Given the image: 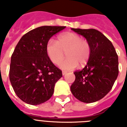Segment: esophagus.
Returning <instances> with one entry per match:
<instances>
[{"mask_svg":"<svg viewBox=\"0 0 127 127\" xmlns=\"http://www.w3.org/2000/svg\"><path fill=\"white\" fill-rule=\"evenodd\" d=\"M67 73V72H66V71H63V72H62V74H63V75H65Z\"/></svg>","mask_w":127,"mask_h":127,"instance_id":"34e87169","label":"esophagus"}]
</instances>
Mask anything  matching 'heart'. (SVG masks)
<instances>
[{
  "mask_svg": "<svg viewBox=\"0 0 127 127\" xmlns=\"http://www.w3.org/2000/svg\"><path fill=\"white\" fill-rule=\"evenodd\" d=\"M46 53L50 61L57 65L63 60L65 53L68 57L60 64L64 70L75 69L78 66H84L88 63L91 54L89 41L80 35L66 32L60 35L57 42L49 40L46 45Z\"/></svg>",
  "mask_w": 127,
  "mask_h": 127,
  "instance_id": "obj_1",
  "label": "heart"
}]
</instances>
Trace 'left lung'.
<instances>
[{
    "label": "left lung",
    "instance_id": "obj_1",
    "mask_svg": "<svg viewBox=\"0 0 127 127\" xmlns=\"http://www.w3.org/2000/svg\"><path fill=\"white\" fill-rule=\"evenodd\" d=\"M84 36L91 45V54L83 69L74 72L72 94L82 102L102 99L111 90L119 74L118 55L110 41L95 29L72 28Z\"/></svg>",
    "mask_w": 127,
    "mask_h": 127
}]
</instances>
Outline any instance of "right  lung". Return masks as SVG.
Wrapping results in <instances>:
<instances>
[{
  "label": "right lung",
  "instance_id": "right-lung-1",
  "mask_svg": "<svg viewBox=\"0 0 127 127\" xmlns=\"http://www.w3.org/2000/svg\"><path fill=\"white\" fill-rule=\"evenodd\" d=\"M65 26H45L24 35L11 57L9 77L16 94L26 103L39 105L53 94L62 71L50 61L46 45Z\"/></svg>",
  "mask_w": 127,
  "mask_h": 127
}]
</instances>
